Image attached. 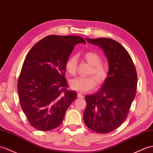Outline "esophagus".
Wrapping results in <instances>:
<instances>
[{
    "instance_id": "34e87169",
    "label": "esophagus",
    "mask_w": 153,
    "mask_h": 153,
    "mask_svg": "<svg viewBox=\"0 0 153 153\" xmlns=\"http://www.w3.org/2000/svg\"><path fill=\"white\" fill-rule=\"evenodd\" d=\"M77 96L79 98H84V95L82 93H78Z\"/></svg>"
}]
</instances>
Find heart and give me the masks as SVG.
Instances as JSON below:
<instances>
[{
	"instance_id": "obj_1",
	"label": "heart",
	"mask_w": 153,
	"mask_h": 153,
	"mask_svg": "<svg viewBox=\"0 0 153 153\" xmlns=\"http://www.w3.org/2000/svg\"><path fill=\"white\" fill-rule=\"evenodd\" d=\"M83 57L91 65L90 74H93L95 78L92 76L87 77L79 76L71 80L70 82L71 88L80 92H84L93 89L96 85V80L97 83L101 84L104 82L108 75V68L107 65L101 63L102 57L99 53L95 52H87L84 53ZM77 56H73L70 57L65 63L67 71L71 75H75L77 71ZM95 78L96 79H95Z\"/></svg>"
}]
</instances>
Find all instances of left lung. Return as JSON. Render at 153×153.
<instances>
[{"label":"left lung","instance_id":"8db88e82","mask_svg":"<svg viewBox=\"0 0 153 153\" xmlns=\"http://www.w3.org/2000/svg\"><path fill=\"white\" fill-rule=\"evenodd\" d=\"M86 40L103 50L108 72L100 89L85 96L83 119L90 130L108 134L126 119L136 93V70L130 54L120 43L108 38Z\"/></svg>","mask_w":153,"mask_h":153}]
</instances>
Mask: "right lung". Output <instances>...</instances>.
Instances as JSON below:
<instances>
[{
    "instance_id": "right-lung-1",
    "label": "right lung",
    "mask_w": 153,
    "mask_h": 153,
    "mask_svg": "<svg viewBox=\"0 0 153 153\" xmlns=\"http://www.w3.org/2000/svg\"><path fill=\"white\" fill-rule=\"evenodd\" d=\"M79 36L49 35L36 43L23 62L18 82L20 105L29 123L40 131L61 124L76 92L68 90L65 63Z\"/></svg>"
}]
</instances>
